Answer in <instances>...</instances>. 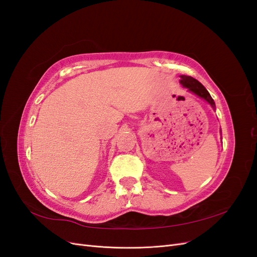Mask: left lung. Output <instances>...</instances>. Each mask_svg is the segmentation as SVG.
I'll use <instances>...</instances> for the list:
<instances>
[{
  "instance_id": "obj_1",
  "label": "left lung",
  "mask_w": 257,
  "mask_h": 257,
  "mask_svg": "<svg viewBox=\"0 0 257 257\" xmlns=\"http://www.w3.org/2000/svg\"><path fill=\"white\" fill-rule=\"evenodd\" d=\"M180 78H181L180 82H181V84L183 85V87L188 88L191 92L195 93V94L198 95L199 97L206 99L207 102H208L210 105H211L213 108L215 107V106H214V100H213V98H212L211 96H210L209 92L206 90V88H205L204 85L201 84L198 80L194 79L193 77H191V76H185V75H181Z\"/></svg>"
}]
</instances>
